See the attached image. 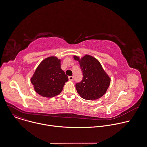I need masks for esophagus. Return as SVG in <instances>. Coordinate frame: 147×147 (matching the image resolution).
<instances>
[{
    "instance_id": "1",
    "label": "esophagus",
    "mask_w": 147,
    "mask_h": 147,
    "mask_svg": "<svg viewBox=\"0 0 147 147\" xmlns=\"http://www.w3.org/2000/svg\"><path fill=\"white\" fill-rule=\"evenodd\" d=\"M69 79L70 81H73V79H74V77H73V76H69Z\"/></svg>"
}]
</instances>
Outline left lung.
Wrapping results in <instances>:
<instances>
[{"label": "left lung", "mask_w": 147, "mask_h": 147, "mask_svg": "<svg viewBox=\"0 0 147 147\" xmlns=\"http://www.w3.org/2000/svg\"><path fill=\"white\" fill-rule=\"evenodd\" d=\"M74 58L80 62L83 74L82 81L76 84L78 93L85 100H93L101 97L108 89L111 79L100 62L89 55L81 59L74 56Z\"/></svg>", "instance_id": "obj_1"}]
</instances>
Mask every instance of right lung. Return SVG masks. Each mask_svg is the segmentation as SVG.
<instances>
[{
  "instance_id": "add662e5",
  "label": "right lung",
  "mask_w": 147,
  "mask_h": 147,
  "mask_svg": "<svg viewBox=\"0 0 147 147\" xmlns=\"http://www.w3.org/2000/svg\"><path fill=\"white\" fill-rule=\"evenodd\" d=\"M68 80L67 76L61 68V60L50 57L39 65L31 82L38 94L50 98L58 95Z\"/></svg>"
}]
</instances>
